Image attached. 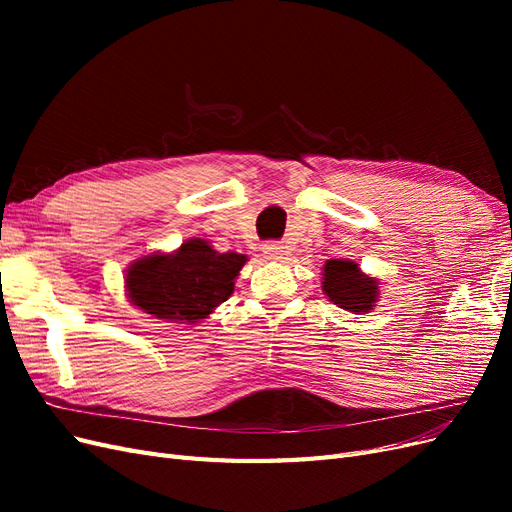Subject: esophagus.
<instances>
[{"instance_id": "34e87169", "label": "esophagus", "mask_w": 512, "mask_h": 512, "mask_svg": "<svg viewBox=\"0 0 512 512\" xmlns=\"http://www.w3.org/2000/svg\"><path fill=\"white\" fill-rule=\"evenodd\" d=\"M284 250H286V247L282 243H277V241H269V243H265V247H262V252H265V256L269 260H282Z\"/></svg>"}]
</instances>
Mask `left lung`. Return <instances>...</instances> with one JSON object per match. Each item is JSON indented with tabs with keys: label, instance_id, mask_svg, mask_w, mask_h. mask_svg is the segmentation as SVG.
Instances as JSON below:
<instances>
[{
	"label": "left lung",
	"instance_id": "8db88e82",
	"mask_svg": "<svg viewBox=\"0 0 512 512\" xmlns=\"http://www.w3.org/2000/svg\"><path fill=\"white\" fill-rule=\"evenodd\" d=\"M322 290L337 307L354 314H367L378 301V280L361 273L352 260H327L322 273Z\"/></svg>",
	"mask_w": 512,
	"mask_h": 512
}]
</instances>
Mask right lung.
Wrapping results in <instances>:
<instances>
[{
    "mask_svg": "<svg viewBox=\"0 0 512 512\" xmlns=\"http://www.w3.org/2000/svg\"><path fill=\"white\" fill-rule=\"evenodd\" d=\"M245 260V254H222L205 239H190L175 254H151L132 262L126 290L145 314L194 324L230 297Z\"/></svg>",
    "mask_w": 512,
    "mask_h": 512,
    "instance_id": "right-lung-1",
    "label": "right lung"
}]
</instances>
